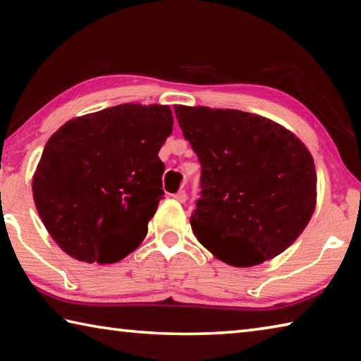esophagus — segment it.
<instances>
[{
  "label": "esophagus",
  "mask_w": 361,
  "mask_h": 361,
  "mask_svg": "<svg viewBox=\"0 0 361 361\" xmlns=\"http://www.w3.org/2000/svg\"><path fill=\"white\" fill-rule=\"evenodd\" d=\"M173 197L178 200V202H181V204H185L186 200H188V194H186V191H178L176 194H173Z\"/></svg>",
  "instance_id": "esophagus-1"
}]
</instances>
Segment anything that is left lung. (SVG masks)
Returning a JSON list of instances; mask_svg holds the SVG:
<instances>
[{
    "instance_id": "8db88e82",
    "label": "left lung",
    "mask_w": 361,
    "mask_h": 361,
    "mask_svg": "<svg viewBox=\"0 0 361 361\" xmlns=\"http://www.w3.org/2000/svg\"><path fill=\"white\" fill-rule=\"evenodd\" d=\"M200 162L191 228L231 266L261 264L285 252L315 209L314 159L282 126L252 113L173 106Z\"/></svg>"
}]
</instances>
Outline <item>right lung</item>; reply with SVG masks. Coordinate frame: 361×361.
Returning a JSON list of instances; mask_svg holds the SVG:
<instances>
[{"label": "right lung", "instance_id": "1", "mask_svg": "<svg viewBox=\"0 0 361 361\" xmlns=\"http://www.w3.org/2000/svg\"><path fill=\"white\" fill-rule=\"evenodd\" d=\"M167 105H118L71 119L49 138L33 199L49 234L79 261L111 262L133 252L162 199Z\"/></svg>", "mask_w": 361, "mask_h": 361}]
</instances>
